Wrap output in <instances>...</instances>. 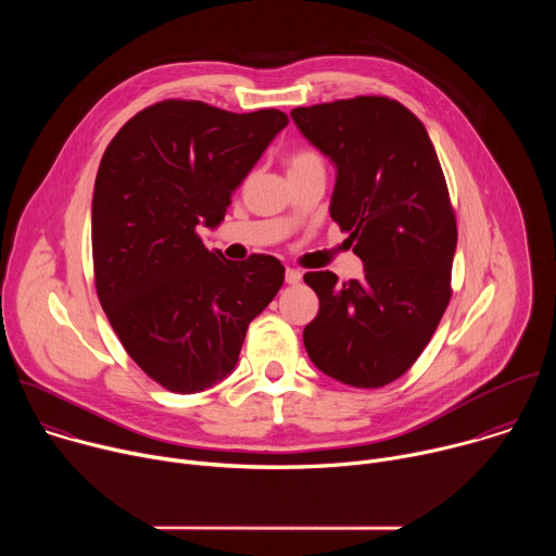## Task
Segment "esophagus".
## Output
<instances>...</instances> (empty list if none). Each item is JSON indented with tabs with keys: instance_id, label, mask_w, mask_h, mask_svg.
I'll use <instances>...</instances> for the list:
<instances>
[{
	"instance_id": "esophagus-1",
	"label": "esophagus",
	"mask_w": 556,
	"mask_h": 556,
	"mask_svg": "<svg viewBox=\"0 0 556 556\" xmlns=\"http://www.w3.org/2000/svg\"><path fill=\"white\" fill-rule=\"evenodd\" d=\"M299 281H301V273H299V270H294V268H288V270H286V283L296 286Z\"/></svg>"
}]
</instances>
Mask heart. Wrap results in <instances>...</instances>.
Masks as SVG:
<instances>
[{"instance_id":"heart-1","label":"heart","mask_w":556,"mask_h":556,"mask_svg":"<svg viewBox=\"0 0 556 556\" xmlns=\"http://www.w3.org/2000/svg\"><path fill=\"white\" fill-rule=\"evenodd\" d=\"M286 163H288V174L299 169H309V167H324V155L312 147H299L288 155Z\"/></svg>"}]
</instances>
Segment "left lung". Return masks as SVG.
I'll return each mask as SVG.
<instances>
[{"instance_id":"1","label":"left lung","mask_w":556,"mask_h":556,"mask_svg":"<svg viewBox=\"0 0 556 556\" xmlns=\"http://www.w3.org/2000/svg\"><path fill=\"white\" fill-rule=\"evenodd\" d=\"M337 165L330 215L365 279L305 273L319 314L303 330L309 361L339 382L376 389L401 378L451 301L457 222L433 142L403 103L354 97L290 112Z\"/></svg>"}]
</instances>
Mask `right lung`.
Listing matches in <instances>:
<instances>
[{"label":"right lung","instance_id":"right-lung-1","mask_svg":"<svg viewBox=\"0 0 556 556\" xmlns=\"http://www.w3.org/2000/svg\"><path fill=\"white\" fill-rule=\"evenodd\" d=\"M279 110L232 114L169 99L131 116L108 144L92 198L99 301L134 363L174 393L226 378L247 330L275 299L270 255L228 262L202 242L270 140Z\"/></svg>","mask_w":556,"mask_h":556}]
</instances>
